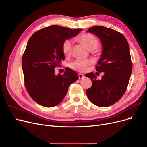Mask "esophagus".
Listing matches in <instances>:
<instances>
[{
  "label": "esophagus",
  "mask_w": 147,
  "mask_h": 147,
  "mask_svg": "<svg viewBox=\"0 0 147 147\" xmlns=\"http://www.w3.org/2000/svg\"><path fill=\"white\" fill-rule=\"evenodd\" d=\"M78 76H79V79L84 78V76L83 74H79Z\"/></svg>",
  "instance_id": "1"
}]
</instances>
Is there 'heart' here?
I'll list each match as a JSON object with an SVG mask.
<instances>
[{
	"label": "heart",
	"instance_id": "1",
	"mask_svg": "<svg viewBox=\"0 0 147 147\" xmlns=\"http://www.w3.org/2000/svg\"><path fill=\"white\" fill-rule=\"evenodd\" d=\"M79 40L90 51L95 49L98 46L99 42L97 38L90 33H85L81 35ZM62 50L65 55H70L73 50V42L71 40H65L62 45ZM93 64L91 59H78L70 64V67L77 71L84 73L87 71L89 67Z\"/></svg>",
	"mask_w": 147,
	"mask_h": 147
}]
</instances>
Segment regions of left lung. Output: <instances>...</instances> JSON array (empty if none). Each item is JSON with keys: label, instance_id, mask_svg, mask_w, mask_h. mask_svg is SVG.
<instances>
[{"label": "left lung", "instance_id": "8db88e82", "mask_svg": "<svg viewBox=\"0 0 147 147\" xmlns=\"http://www.w3.org/2000/svg\"><path fill=\"white\" fill-rule=\"evenodd\" d=\"M87 32L95 34L102 43V53L96 70L104 74L101 80H97L94 73L85 75L92 82L86 93L95 105L109 107L117 102L126 90L132 72L129 46L124 36L111 28L94 26Z\"/></svg>", "mask_w": 147, "mask_h": 147}]
</instances>
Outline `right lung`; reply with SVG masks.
I'll list each match as a JSON object with an SVG mask.
<instances>
[{"label": "right lung", "instance_id": "add662e5", "mask_svg": "<svg viewBox=\"0 0 147 147\" xmlns=\"http://www.w3.org/2000/svg\"><path fill=\"white\" fill-rule=\"evenodd\" d=\"M81 31L53 25L37 31L30 38L22 56V68L26 88L37 104L45 107L57 105L64 99L69 86L78 80V74L70 68H67L63 75H56L54 68L65 59L63 43Z\"/></svg>", "mask_w": 147, "mask_h": 147}]
</instances>
